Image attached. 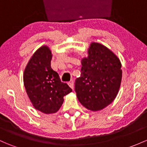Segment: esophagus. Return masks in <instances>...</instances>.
Returning a JSON list of instances; mask_svg holds the SVG:
<instances>
[{
    "label": "esophagus",
    "instance_id": "34e87169",
    "mask_svg": "<svg viewBox=\"0 0 147 147\" xmlns=\"http://www.w3.org/2000/svg\"><path fill=\"white\" fill-rule=\"evenodd\" d=\"M67 84H68L69 86L71 88V89H73V88H74V82H73V81L69 82L67 83Z\"/></svg>",
    "mask_w": 147,
    "mask_h": 147
}]
</instances>
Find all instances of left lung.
<instances>
[{"instance_id": "1", "label": "left lung", "mask_w": 147, "mask_h": 147, "mask_svg": "<svg viewBox=\"0 0 147 147\" xmlns=\"http://www.w3.org/2000/svg\"><path fill=\"white\" fill-rule=\"evenodd\" d=\"M81 63V75L75 81L77 97L88 110H102L113 101L118 93L121 63L110 49L93 42L88 49V57L82 58Z\"/></svg>"}]
</instances>
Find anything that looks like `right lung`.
<instances>
[{
	"label": "right lung",
	"mask_w": 147,
	"mask_h": 147,
	"mask_svg": "<svg viewBox=\"0 0 147 147\" xmlns=\"http://www.w3.org/2000/svg\"><path fill=\"white\" fill-rule=\"evenodd\" d=\"M51 58L50 49L41 46L33 54L23 74L24 85L30 101L35 109L46 114L56 113L64 101L63 97L72 92L51 68Z\"/></svg>",
	"instance_id": "obj_1"
}]
</instances>
